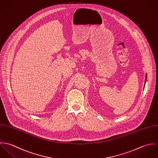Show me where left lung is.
Instances as JSON below:
<instances>
[{
    "mask_svg": "<svg viewBox=\"0 0 158 158\" xmlns=\"http://www.w3.org/2000/svg\"><path fill=\"white\" fill-rule=\"evenodd\" d=\"M147 74H146V77H146V79H145V82H146V80H147Z\"/></svg>",
    "mask_w": 158,
    "mask_h": 158,
    "instance_id": "1",
    "label": "left lung"
}]
</instances>
